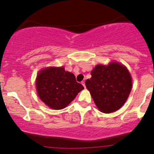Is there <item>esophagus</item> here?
<instances>
[{"instance_id": "obj_1", "label": "esophagus", "mask_w": 154, "mask_h": 154, "mask_svg": "<svg viewBox=\"0 0 154 154\" xmlns=\"http://www.w3.org/2000/svg\"><path fill=\"white\" fill-rule=\"evenodd\" d=\"M81 83H82V85H83V87H84L85 88V83L84 81H82V82H81Z\"/></svg>"}]
</instances>
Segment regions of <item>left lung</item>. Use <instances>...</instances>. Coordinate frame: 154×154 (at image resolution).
Returning a JSON list of instances; mask_svg holds the SVG:
<instances>
[{"mask_svg":"<svg viewBox=\"0 0 154 154\" xmlns=\"http://www.w3.org/2000/svg\"><path fill=\"white\" fill-rule=\"evenodd\" d=\"M85 85L101 112H114L126 102L132 89V77L124 65L111 62L96 65Z\"/></svg>","mask_w":154,"mask_h":154,"instance_id":"obj_1","label":"left lung"}]
</instances>
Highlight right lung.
Returning <instances> with one entry per match:
<instances>
[{
	"label": "right lung",
	"instance_id": "obj_1",
	"mask_svg": "<svg viewBox=\"0 0 154 154\" xmlns=\"http://www.w3.org/2000/svg\"><path fill=\"white\" fill-rule=\"evenodd\" d=\"M39 98L51 109H64L84 87L76 81L75 76L64 67H48L40 70L36 78Z\"/></svg>",
	"mask_w": 154,
	"mask_h": 154
}]
</instances>
